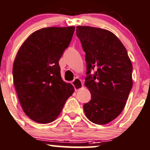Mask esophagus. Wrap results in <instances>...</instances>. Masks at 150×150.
Returning <instances> with one entry per match:
<instances>
[{
	"label": "esophagus",
	"mask_w": 150,
	"mask_h": 150,
	"mask_svg": "<svg viewBox=\"0 0 150 150\" xmlns=\"http://www.w3.org/2000/svg\"><path fill=\"white\" fill-rule=\"evenodd\" d=\"M72 85H73L74 88H75V91H78V90H80L82 88H83V82L79 78H75L73 80V82H72Z\"/></svg>",
	"instance_id": "34e87169"
}]
</instances>
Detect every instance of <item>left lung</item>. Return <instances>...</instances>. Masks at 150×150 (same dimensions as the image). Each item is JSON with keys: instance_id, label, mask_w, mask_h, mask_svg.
Wrapping results in <instances>:
<instances>
[{"instance_id": "obj_1", "label": "left lung", "mask_w": 150, "mask_h": 150, "mask_svg": "<svg viewBox=\"0 0 150 150\" xmlns=\"http://www.w3.org/2000/svg\"><path fill=\"white\" fill-rule=\"evenodd\" d=\"M76 34L85 52V85L91 100L83 105L88 119L98 125L112 121L122 112L132 87V65L117 37L105 29L77 26ZM97 71L93 76L90 72Z\"/></svg>"}]
</instances>
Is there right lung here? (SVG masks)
I'll list each match as a JSON object with an SVG mask.
<instances>
[{
	"label": "right lung",
	"mask_w": 150,
	"mask_h": 150,
	"mask_svg": "<svg viewBox=\"0 0 150 150\" xmlns=\"http://www.w3.org/2000/svg\"><path fill=\"white\" fill-rule=\"evenodd\" d=\"M75 27H49L33 33L17 52L13 83L22 109L36 122L47 124L61 112L74 87L62 80L59 60Z\"/></svg>",
	"instance_id": "1"
}]
</instances>
